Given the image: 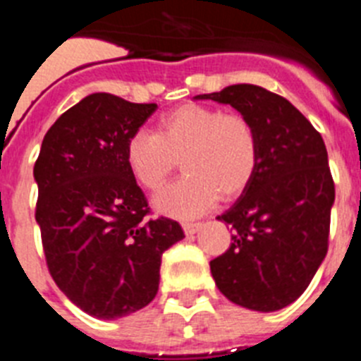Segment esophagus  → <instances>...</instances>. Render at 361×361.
<instances>
[{"label":"esophagus","instance_id":"34e87169","mask_svg":"<svg viewBox=\"0 0 361 361\" xmlns=\"http://www.w3.org/2000/svg\"><path fill=\"white\" fill-rule=\"evenodd\" d=\"M200 226H202L200 222H184L183 229L186 235H195V233L200 229Z\"/></svg>","mask_w":361,"mask_h":361}]
</instances>
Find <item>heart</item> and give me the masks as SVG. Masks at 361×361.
I'll use <instances>...</instances> for the list:
<instances>
[{
  "label": "heart",
  "mask_w": 361,
  "mask_h": 361,
  "mask_svg": "<svg viewBox=\"0 0 361 361\" xmlns=\"http://www.w3.org/2000/svg\"><path fill=\"white\" fill-rule=\"evenodd\" d=\"M137 183L157 193L177 170L186 177L157 197L162 213L191 219L222 199L240 195L258 164V137L247 117L186 103L157 121L155 133L137 130L124 148Z\"/></svg>",
  "instance_id": "obj_1"
}]
</instances>
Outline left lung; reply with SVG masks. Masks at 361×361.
Wrapping results in <instances>:
<instances>
[{
	"label": "left lung",
	"mask_w": 361,
	"mask_h": 361,
	"mask_svg": "<svg viewBox=\"0 0 361 361\" xmlns=\"http://www.w3.org/2000/svg\"><path fill=\"white\" fill-rule=\"evenodd\" d=\"M231 104L253 124L258 164L240 199L216 219L235 229L209 262L233 304L279 311L307 289L329 247L334 183L324 139L288 99L257 85L197 95Z\"/></svg>",
	"instance_id": "left-lung-1"
}]
</instances>
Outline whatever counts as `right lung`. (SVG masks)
I'll list each match as a JSON object with an SVG mask.
<instances>
[{
    "instance_id": "1",
    "label": "right lung",
    "mask_w": 361,
    "mask_h": 361,
    "mask_svg": "<svg viewBox=\"0 0 361 361\" xmlns=\"http://www.w3.org/2000/svg\"><path fill=\"white\" fill-rule=\"evenodd\" d=\"M157 104L92 94L66 110L34 166L36 220L57 288L95 318L114 320L159 291L161 257L183 240L178 222L148 219V200L126 164V141Z\"/></svg>"
}]
</instances>
